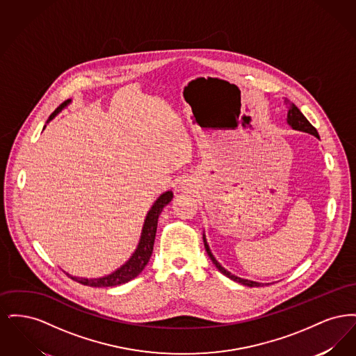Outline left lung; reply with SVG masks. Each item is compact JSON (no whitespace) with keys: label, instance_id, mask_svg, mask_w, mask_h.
Returning a JSON list of instances; mask_svg holds the SVG:
<instances>
[{"label":"left lung","instance_id":"obj_1","mask_svg":"<svg viewBox=\"0 0 356 356\" xmlns=\"http://www.w3.org/2000/svg\"><path fill=\"white\" fill-rule=\"evenodd\" d=\"M288 104H289V108H288L287 112L288 125H289L292 129H295V131L305 132V134H309V135L315 136L316 138H319V134H318V131L311 125V122H309L308 120L305 119V115L299 111V108H298L293 102H288ZM203 241L207 254H208V256L211 257L212 263L216 266V268H218L222 275H225V276H227V277H229L231 280H234V282H236V283H240V284H243V286H247V287H261V286H263V283H257V282H254V280L243 279V277H238L236 275H234V273L227 271V270L221 266L220 263L216 260V257L213 256V254L211 252L209 245H208V243H207L205 234H203Z\"/></svg>","mask_w":356,"mask_h":356}]
</instances>
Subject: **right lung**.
Wrapping results in <instances>:
<instances>
[{
	"instance_id": "1",
	"label": "right lung",
	"mask_w": 356,
	"mask_h": 356,
	"mask_svg": "<svg viewBox=\"0 0 356 356\" xmlns=\"http://www.w3.org/2000/svg\"><path fill=\"white\" fill-rule=\"evenodd\" d=\"M70 102H72L70 99L65 102H63L49 116L47 124L54 119L64 108H67ZM45 127H44V129H45ZM172 197H173L172 191H165L164 193H161L156 199V202L152 204L151 209L148 211V213L145 216V220L143 224V229H141V236H140L138 244L136 247L135 252L131 254V257L122 266H120L118 270L111 272L109 275H105L102 277H93V279L77 277V276L69 275L68 272H64L68 275L72 280H74L77 283H81L84 286H89V287H115V286L128 283L129 280L135 279L136 276H138L141 271L145 268V266L148 264V261L151 259L159 216H160L163 208L172 200Z\"/></svg>"
}]
</instances>
